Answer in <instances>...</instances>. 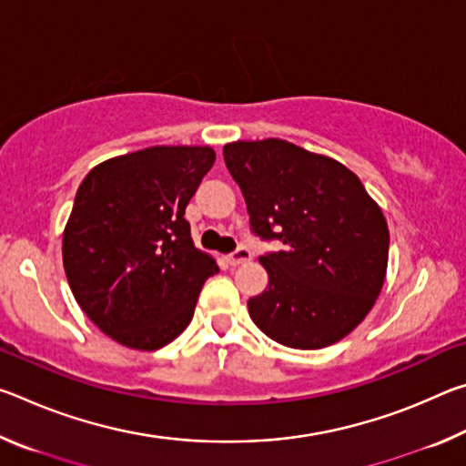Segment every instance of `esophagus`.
I'll list each match as a JSON object with an SVG mask.
<instances>
[{
    "instance_id": "34e87169",
    "label": "esophagus",
    "mask_w": 466,
    "mask_h": 466,
    "mask_svg": "<svg viewBox=\"0 0 466 466\" xmlns=\"http://www.w3.org/2000/svg\"><path fill=\"white\" fill-rule=\"evenodd\" d=\"M250 258H252V255H250V250H248V248H238V250H236V252H232V255H228L226 261L230 263L232 267H236V265L248 263Z\"/></svg>"
}]
</instances>
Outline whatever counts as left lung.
<instances>
[{
  "label": "left lung",
  "mask_w": 466,
  "mask_h": 466,
  "mask_svg": "<svg viewBox=\"0 0 466 466\" xmlns=\"http://www.w3.org/2000/svg\"><path fill=\"white\" fill-rule=\"evenodd\" d=\"M224 160L252 230L286 244L258 258L269 286L248 299L252 322L294 350L341 341L386 278L390 234L380 205L341 162L286 139L232 141Z\"/></svg>",
  "instance_id": "8db88e82"
}]
</instances>
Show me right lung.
<instances>
[{
    "instance_id": "1",
    "label": "right lung",
    "mask_w": 466,
    "mask_h": 466,
    "mask_svg": "<svg viewBox=\"0 0 466 466\" xmlns=\"http://www.w3.org/2000/svg\"><path fill=\"white\" fill-rule=\"evenodd\" d=\"M209 146L108 157L77 188L63 267L80 309L113 341L154 351L183 333L216 258L195 248L185 209L214 167Z\"/></svg>"
}]
</instances>
